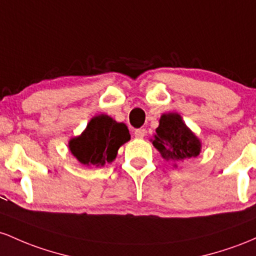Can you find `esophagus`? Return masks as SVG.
<instances>
[{
	"mask_svg": "<svg viewBox=\"0 0 256 256\" xmlns=\"http://www.w3.org/2000/svg\"><path fill=\"white\" fill-rule=\"evenodd\" d=\"M145 134H146V130L144 128L136 129V130H134V136H136V138H138V139H142V138L145 136Z\"/></svg>",
	"mask_w": 256,
	"mask_h": 256,
	"instance_id": "esophagus-1",
	"label": "esophagus"
}]
</instances>
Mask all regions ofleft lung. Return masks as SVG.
I'll use <instances>...</instances> for the list:
<instances>
[{
	"mask_svg": "<svg viewBox=\"0 0 256 256\" xmlns=\"http://www.w3.org/2000/svg\"><path fill=\"white\" fill-rule=\"evenodd\" d=\"M152 145L166 162L188 160L197 157L202 150V142L184 122L178 112L162 114L156 134L151 139Z\"/></svg>",
	"mask_w": 256,
	"mask_h": 256,
	"instance_id": "8db88e82",
	"label": "left lung"
}]
</instances>
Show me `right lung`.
<instances>
[{"mask_svg":"<svg viewBox=\"0 0 256 256\" xmlns=\"http://www.w3.org/2000/svg\"><path fill=\"white\" fill-rule=\"evenodd\" d=\"M130 140L128 127L105 114L94 116L78 136L71 138L68 150L86 166H104L116 160L118 148Z\"/></svg>","mask_w":256,"mask_h":256,"instance_id":"1","label":"right lung"}]
</instances>
